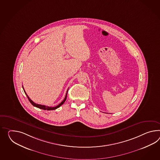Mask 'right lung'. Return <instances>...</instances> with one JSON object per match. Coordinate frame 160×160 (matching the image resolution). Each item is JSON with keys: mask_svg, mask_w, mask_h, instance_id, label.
<instances>
[{"mask_svg": "<svg viewBox=\"0 0 160 160\" xmlns=\"http://www.w3.org/2000/svg\"><path fill=\"white\" fill-rule=\"evenodd\" d=\"M22 88L23 87H22ZM23 91H24V92H25V94H26V95H27V97L28 99V100H29V101L31 102V103L32 105L33 106H35V107H36V108H38L39 109H43V110H55V109H57V108H58L59 107H60L62 105V104L64 103V102H65L66 99V97H67V94H68V91H67V92H66V96H65V97L64 98V99L57 106H55V107H49V106H47L45 105H39V104H37V103H36L35 102H33L32 101L31 99L29 98V97H28V95L27 93L25 92V90L23 89Z\"/></svg>", "mask_w": 160, "mask_h": 160, "instance_id": "add662e5", "label": "right lung"}]
</instances>
